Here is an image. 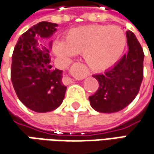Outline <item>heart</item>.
I'll return each mask as SVG.
<instances>
[{"label":"heart","mask_w":154,"mask_h":154,"mask_svg":"<svg viewBox=\"0 0 154 154\" xmlns=\"http://www.w3.org/2000/svg\"><path fill=\"white\" fill-rule=\"evenodd\" d=\"M125 45L124 33L119 27L91 25L68 31L64 42L56 43L54 51L67 61L73 55L83 54L87 67L100 72L119 60Z\"/></svg>","instance_id":"1"}]
</instances>
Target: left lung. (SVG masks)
<instances>
[{"instance_id":"obj_1","label":"left lung","mask_w":154,"mask_h":154,"mask_svg":"<svg viewBox=\"0 0 154 154\" xmlns=\"http://www.w3.org/2000/svg\"><path fill=\"white\" fill-rule=\"evenodd\" d=\"M128 52L104 74L92 75L98 89L89 97L93 109L102 113H114L124 109L138 94L143 80L144 53L135 35L126 32Z\"/></svg>"}]
</instances>
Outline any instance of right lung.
Instances as JSON below:
<instances>
[{"label":"right lung","mask_w":154,"mask_h":154,"mask_svg":"<svg viewBox=\"0 0 154 154\" xmlns=\"http://www.w3.org/2000/svg\"><path fill=\"white\" fill-rule=\"evenodd\" d=\"M56 27L57 24L47 21L31 27L19 38L12 56L11 80L15 92L27 108L39 113L58 108L67 90L62 70L52 68L50 50L38 44V38H51Z\"/></svg>","instance_id":"right-lung-1"}]
</instances>
